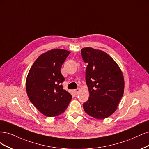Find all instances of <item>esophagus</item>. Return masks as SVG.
<instances>
[{
    "mask_svg": "<svg viewBox=\"0 0 149 149\" xmlns=\"http://www.w3.org/2000/svg\"><path fill=\"white\" fill-rule=\"evenodd\" d=\"M74 93H75V95H77V94H79V92H80V89H79V88L75 89V90H74Z\"/></svg>",
    "mask_w": 149,
    "mask_h": 149,
    "instance_id": "esophagus-1",
    "label": "esophagus"
}]
</instances>
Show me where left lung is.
<instances>
[{
  "instance_id": "left-lung-1",
  "label": "left lung",
  "mask_w": 149,
  "mask_h": 149,
  "mask_svg": "<svg viewBox=\"0 0 149 149\" xmlns=\"http://www.w3.org/2000/svg\"><path fill=\"white\" fill-rule=\"evenodd\" d=\"M82 59L88 64L85 79L90 97L83 104L85 111L98 119L109 117L117 109L124 89L121 69L106 52L92 47L81 50Z\"/></svg>"
}]
</instances>
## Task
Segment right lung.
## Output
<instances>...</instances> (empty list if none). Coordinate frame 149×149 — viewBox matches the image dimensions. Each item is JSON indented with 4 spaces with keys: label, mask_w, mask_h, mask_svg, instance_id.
Wrapping results in <instances>:
<instances>
[{
    "label": "right lung",
    "mask_w": 149,
    "mask_h": 149,
    "mask_svg": "<svg viewBox=\"0 0 149 149\" xmlns=\"http://www.w3.org/2000/svg\"><path fill=\"white\" fill-rule=\"evenodd\" d=\"M70 52L55 49L42 54L30 68L26 80L28 97L33 104L47 117L63 113L72 95L64 90L62 65Z\"/></svg>",
    "instance_id": "1"
}]
</instances>
